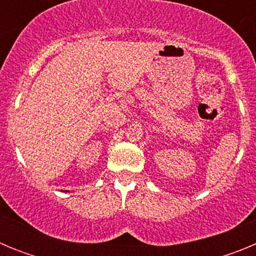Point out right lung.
Listing matches in <instances>:
<instances>
[{
	"label": "right lung",
	"instance_id": "1",
	"mask_svg": "<svg viewBox=\"0 0 256 256\" xmlns=\"http://www.w3.org/2000/svg\"><path fill=\"white\" fill-rule=\"evenodd\" d=\"M66 192H68V191H66Z\"/></svg>",
	"mask_w": 256,
	"mask_h": 256
}]
</instances>
